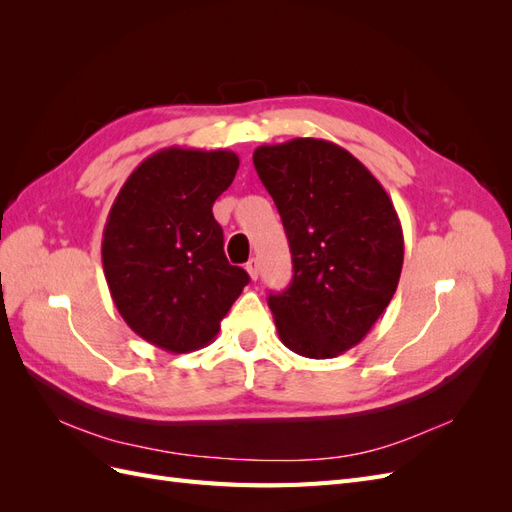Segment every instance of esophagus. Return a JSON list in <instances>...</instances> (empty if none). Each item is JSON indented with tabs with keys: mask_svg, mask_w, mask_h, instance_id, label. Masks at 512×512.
Here are the masks:
<instances>
[{
	"mask_svg": "<svg viewBox=\"0 0 512 512\" xmlns=\"http://www.w3.org/2000/svg\"><path fill=\"white\" fill-rule=\"evenodd\" d=\"M245 269H247V273H250L252 280H258V260L256 258H252L250 262H247Z\"/></svg>",
	"mask_w": 512,
	"mask_h": 512,
	"instance_id": "1",
	"label": "esophagus"
}]
</instances>
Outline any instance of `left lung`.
<instances>
[{"label": "left lung", "mask_w": 512, "mask_h": 512, "mask_svg": "<svg viewBox=\"0 0 512 512\" xmlns=\"http://www.w3.org/2000/svg\"><path fill=\"white\" fill-rule=\"evenodd\" d=\"M254 166L292 254V284L269 297L277 333L307 359H333L361 342L397 290L404 232L393 200L324 138L262 145Z\"/></svg>", "instance_id": "1"}]
</instances>
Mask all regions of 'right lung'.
Segmentation results:
<instances>
[{"label": "right lung", "mask_w": 512, "mask_h": 512, "mask_svg": "<svg viewBox=\"0 0 512 512\" xmlns=\"http://www.w3.org/2000/svg\"><path fill=\"white\" fill-rule=\"evenodd\" d=\"M228 149L166 147L121 185L102 232V267L128 327L166 352L213 342L250 282L224 254L213 203L235 179Z\"/></svg>", "instance_id": "1"}]
</instances>
